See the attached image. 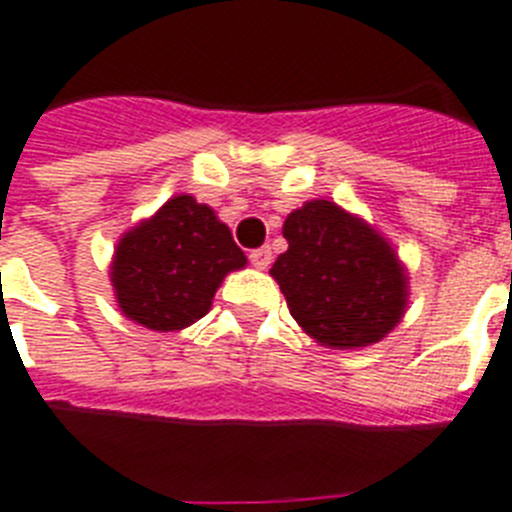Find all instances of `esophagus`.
I'll use <instances>...</instances> for the list:
<instances>
[{
  "instance_id": "1",
  "label": "esophagus",
  "mask_w": 512,
  "mask_h": 512,
  "mask_svg": "<svg viewBox=\"0 0 512 512\" xmlns=\"http://www.w3.org/2000/svg\"><path fill=\"white\" fill-rule=\"evenodd\" d=\"M270 260H273V252H270V247H257V250L250 252V262L260 270L268 268Z\"/></svg>"
}]
</instances>
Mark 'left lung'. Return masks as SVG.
<instances>
[{
	"mask_svg": "<svg viewBox=\"0 0 512 512\" xmlns=\"http://www.w3.org/2000/svg\"><path fill=\"white\" fill-rule=\"evenodd\" d=\"M288 250L270 268L291 317L322 345L379 342L407 306V278L384 237L330 201H309L283 224Z\"/></svg>",
	"mask_w": 512,
	"mask_h": 512,
	"instance_id": "obj_1",
	"label": "left lung"
}]
</instances>
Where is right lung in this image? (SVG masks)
I'll return each mask as SVG.
<instances>
[{"label":"right lung","mask_w":512,"mask_h":512,"mask_svg":"<svg viewBox=\"0 0 512 512\" xmlns=\"http://www.w3.org/2000/svg\"><path fill=\"white\" fill-rule=\"evenodd\" d=\"M244 262L229 226L193 195H177L121 239L110 275L128 319L172 332L198 322L224 275Z\"/></svg>","instance_id":"obj_1"}]
</instances>
